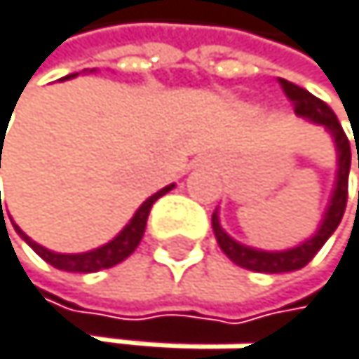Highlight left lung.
Wrapping results in <instances>:
<instances>
[{"label":"left lung","instance_id":"left-lung-1","mask_svg":"<svg viewBox=\"0 0 359 359\" xmlns=\"http://www.w3.org/2000/svg\"><path fill=\"white\" fill-rule=\"evenodd\" d=\"M280 86L285 90V95L296 105V114L306 118L309 123L322 126L335 143V152H338V170H335V183L329 205L325 210L320 225L311 238L302 241L296 247L280 249V252H267V249H258V247H249L243 245L220 227V216L218 210L212 216V227L214 236L218 241V247L223 249L225 256L236 262L238 267L249 269V271H258V273H285V271H298L302 269L306 262H311V258L320 252V247L325 245L331 233L338 229L340 220L344 216V207H346V194H348V170H351V145L346 134L340 126L338 116L333 114L331 107L313 97L309 90H304L296 83L280 79ZM358 168H359V149H358ZM359 203V196H358Z\"/></svg>","mask_w":359,"mask_h":359}]
</instances>
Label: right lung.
Here are the masks:
<instances>
[{
    "mask_svg": "<svg viewBox=\"0 0 359 359\" xmlns=\"http://www.w3.org/2000/svg\"><path fill=\"white\" fill-rule=\"evenodd\" d=\"M95 72V70H90ZM76 74H68L63 79H72ZM0 168H1V152H0ZM170 189H174V183L158 189L156 194H152L149 198L143 201V205L139 210L134 212V216L130 218V223L121 229L110 243H105L97 249H90V252H83V254H59V252H53V249H46L41 247L39 243H34L30 236H26L21 231V227L13 220V227L15 231L24 238L32 249L34 254H39L48 264H53V267L61 269V271H72V273H95V271H101V269H110L114 264L123 262L128 256L134 254V249L139 247L143 233H145V225H147V216H149V210H152V205L163 196L168 194ZM0 210H1V198H0Z\"/></svg>",
    "mask_w": 359,
    "mask_h": 359,
    "instance_id": "obj_1",
    "label": "right lung"
}]
</instances>
